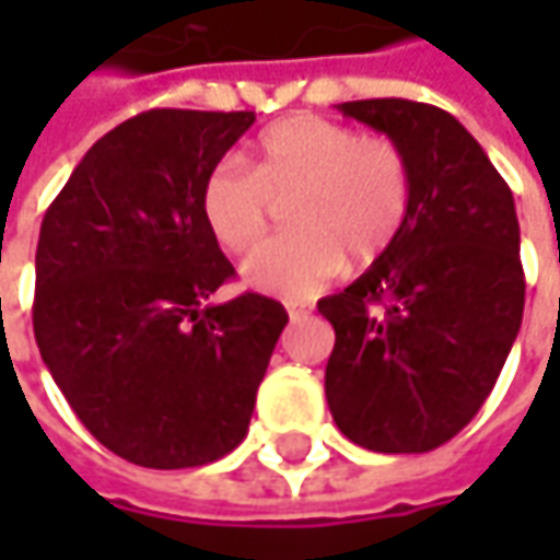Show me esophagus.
<instances>
[{
    "label": "esophagus",
    "mask_w": 560,
    "mask_h": 560,
    "mask_svg": "<svg viewBox=\"0 0 560 560\" xmlns=\"http://www.w3.org/2000/svg\"><path fill=\"white\" fill-rule=\"evenodd\" d=\"M287 314H290V320H305L312 308L308 305H299V302H287Z\"/></svg>",
    "instance_id": "34e87169"
}]
</instances>
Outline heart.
<instances>
[{"label": "heart", "mask_w": 560, "mask_h": 560, "mask_svg": "<svg viewBox=\"0 0 560 560\" xmlns=\"http://www.w3.org/2000/svg\"><path fill=\"white\" fill-rule=\"evenodd\" d=\"M290 196L292 233L258 248L243 280L268 295L308 299L346 268V255L374 261L396 243L411 211V167L389 137L292 115L255 140L248 167H211L199 208L218 246L243 255L265 240L273 202Z\"/></svg>", "instance_id": "b5f03b06"}]
</instances>
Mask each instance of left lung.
<instances>
[{"label": "left lung", "instance_id": "1", "mask_svg": "<svg viewBox=\"0 0 560 560\" xmlns=\"http://www.w3.org/2000/svg\"><path fill=\"white\" fill-rule=\"evenodd\" d=\"M401 145L411 211L352 287L317 302L336 330L327 405L371 452H430L464 430L505 368L524 317L514 196L448 112L411 98L336 105Z\"/></svg>", "mask_w": 560, "mask_h": 560}]
</instances>
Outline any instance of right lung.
I'll return each mask as SVG.
<instances>
[{
  "mask_svg": "<svg viewBox=\"0 0 560 560\" xmlns=\"http://www.w3.org/2000/svg\"><path fill=\"white\" fill-rule=\"evenodd\" d=\"M255 112L152 108L108 130L49 205L33 336L80 423L155 470L224 458L290 314L243 292L202 221V184Z\"/></svg>",
  "mask_w": 560,
  "mask_h": 560,
  "instance_id": "right-lung-1",
  "label": "right lung"
}]
</instances>
